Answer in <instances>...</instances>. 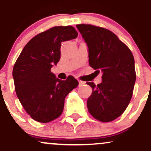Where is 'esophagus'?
Returning a JSON list of instances; mask_svg holds the SVG:
<instances>
[{
	"instance_id": "obj_1",
	"label": "esophagus",
	"mask_w": 151,
	"mask_h": 151,
	"mask_svg": "<svg viewBox=\"0 0 151 151\" xmlns=\"http://www.w3.org/2000/svg\"><path fill=\"white\" fill-rule=\"evenodd\" d=\"M79 81V86H82V85H84V84H85V81H81V80H79L78 81Z\"/></svg>"
}]
</instances>
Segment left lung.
<instances>
[{"instance_id": "left-lung-1", "label": "left lung", "mask_w": 151, "mask_h": 151, "mask_svg": "<svg viewBox=\"0 0 151 151\" xmlns=\"http://www.w3.org/2000/svg\"><path fill=\"white\" fill-rule=\"evenodd\" d=\"M76 26L88 47L89 65L102 73L101 83H86L92 88L88 110L102 122L114 121L132 97L136 78L133 54L111 31L86 24Z\"/></svg>"}]
</instances>
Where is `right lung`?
<instances>
[{"label":"right lung","mask_w":151,"mask_h":151,"mask_svg":"<svg viewBox=\"0 0 151 151\" xmlns=\"http://www.w3.org/2000/svg\"><path fill=\"white\" fill-rule=\"evenodd\" d=\"M77 36L72 26L52 27L32 38L15 62V92L26 112L36 121L47 123L60 116L65 97L79 84L72 76L60 80L51 72L60 60L62 42Z\"/></svg>","instance_id":"add662e5"}]
</instances>
